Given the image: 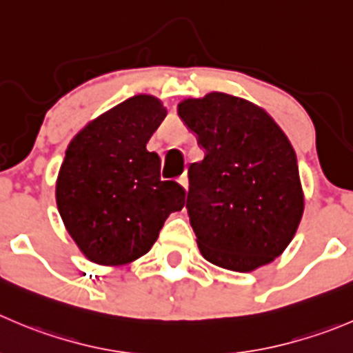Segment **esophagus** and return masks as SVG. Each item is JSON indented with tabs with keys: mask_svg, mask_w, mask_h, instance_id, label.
Masks as SVG:
<instances>
[{
	"mask_svg": "<svg viewBox=\"0 0 353 353\" xmlns=\"http://www.w3.org/2000/svg\"><path fill=\"white\" fill-rule=\"evenodd\" d=\"M177 183H179L181 186H183L184 190L188 191V186H190V179H188V174H183V176H181L179 179H177Z\"/></svg>",
	"mask_w": 353,
	"mask_h": 353,
	"instance_id": "esophagus-1",
	"label": "esophagus"
}]
</instances>
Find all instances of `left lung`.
Instances as JSON below:
<instances>
[{"label":"left lung","instance_id":"left-lung-1","mask_svg":"<svg viewBox=\"0 0 353 353\" xmlns=\"http://www.w3.org/2000/svg\"><path fill=\"white\" fill-rule=\"evenodd\" d=\"M177 114L205 150L188 169L186 200L203 259L236 272L272 262L305 207L290 139L263 108L219 91L183 100Z\"/></svg>","mask_w":353,"mask_h":353}]
</instances>
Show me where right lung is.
Here are the masks:
<instances>
[{
  "instance_id": "right-lung-1",
  "label": "right lung",
  "mask_w": 353,
  "mask_h": 353,
  "mask_svg": "<svg viewBox=\"0 0 353 353\" xmlns=\"http://www.w3.org/2000/svg\"><path fill=\"white\" fill-rule=\"evenodd\" d=\"M165 115L159 98L138 94L91 121L67 146L57 207L91 262H134L150 252L165 219L184 207V188L160 179V157L146 150Z\"/></svg>"
}]
</instances>
